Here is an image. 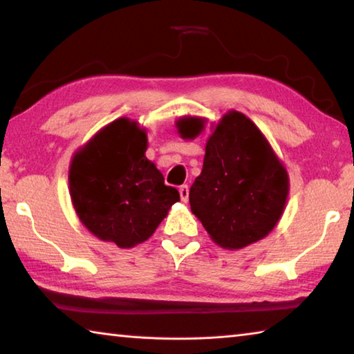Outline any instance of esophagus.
<instances>
[{
  "label": "esophagus",
  "instance_id": "esophagus-1",
  "mask_svg": "<svg viewBox=\"0 0 354 354\" xmlns=\"http://www.w3.org/2000/svg\"><path fill=\"white\" fill-rule=\"evenodd\" d=\"M179 196H181V200L184 203L189 200V185L187 184H183L181 187H179Z\"/></svg>",
  "mask_w": 354,
  "mask_h": 354
}]
</instances>
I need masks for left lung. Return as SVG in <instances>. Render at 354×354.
I'll use <instances>...</instances> for the list:
<instances>
[{
    "label": "left lung",
    "instance_id": "1",
    "mask_svg": "<svg viewBox=\"0 0 354 354\" xmlns=\"http://www.w3.org/2000/svg\"><path fill=\"white\" fill-rule=\"evenodd\" d=\"M183 139L205 129L200 117L176 122ZM206 142L201 175L189 192L192 212L212 241L241 250L270 234L284 212L289 175L261 129L242 112H226Z\"/></svg>",
    "mask_w": 354,
    "mask_h": 354
}]
</instances>
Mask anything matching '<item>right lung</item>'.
<instances>
[{"mask_svg": "<svg viewBox=\"0 0 354 354\" xmlns=\"http://www.w3.org/2000/svg\"><path fill=\"white\" fill-rule=\"evenodd\" d=\"M147 131L113 120L73 154L70 196L81 223L100 241L133 248L153 236L179 201L175 187L147 159Z\"/></svg>", "mask_w": 354, "mask_h": 354, "instance_id": "add662e5", "label": "right lung"}]
</instances>
